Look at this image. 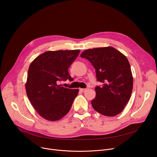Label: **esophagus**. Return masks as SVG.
<instances>
[{
	"mask_svg": "<svg viewBox=\"0 0 157 157\" xmlns=\"http://www.w3.org/2000/svg\"><path fill=\"white\" fill-rule=\"evenodd\" d=\"M87 89H88V88H80V90L81 92H85Z\"/></svg>",
	"mask_w": 157,
	"mask_h": 157,
	"instance_id": "1",
	"label": "esophagus"
}]
</instances>
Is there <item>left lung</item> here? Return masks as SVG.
<instances>
[{
    "mask_svg": "<svg viewBox=\"0 0 157 157\" xmlns=\"http://www.w3.org/2000/svg\"><path fill=\"white\" fill-rule=\"evenodd\" d=\"M81 58L94 66L97 80L103 83L95 88L91 101L95 111L108 117L119 114L130 99L133 85L131 67L126 56L112 47L84 51Z\"/></svg>",
    "mask_w": 157,
    "mask_h": 157,
    "instance_id": "obj_1",
    "label": "left lung"
}]
</instances>
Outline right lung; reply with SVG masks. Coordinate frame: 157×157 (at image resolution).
<instances>
[{
	"label": "right lung",
	"mask_w": 157,
	"mask_h": 157,
	"mask_svg": "<svg viewBox=\"0 0 157 157\" xmlns=\"http://www.w3.org/2000/svg\"><path fill=\"white\" fill-rule=\"evenodd\" d=\"M79 52V49L47 51L30 64L26 94L34 108L44 119L56 121L71 110L79 90L61 86L58 83L67 79L72 81L68 69Z\"/></svg>",
	"instance_id": "1"
}]
</instances>
